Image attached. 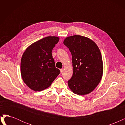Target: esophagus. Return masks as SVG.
<instances>
[{"label": "esophagus", "mask_w": 125, "mask_h": 125, "mask_svg": "<svg viewBox=\"0 0 125 125\" xmlns=\"http://www.w3.org/2000/svg\"><path fill=\"white\" fill-rule=\"evenodd\" d=\"M60 73H62L63 72V71H64V69H60Z\"/></svg>", "instance_id": "esophagus-1"}]
</instances>
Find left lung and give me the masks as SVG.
<instances>
[{
    "label": "left lung",
    "instance_id": "1",
    "mask_svg": "<svg viewBox=\"0 0 125 125\" xmlns=\"http://www.w3.org/2000/svg\"><path fill=\"white\" fill-rule=\"evenodd\" d=\"M63 44L72 55L73 74L68 81L69 88L77 95H86L96 88L103 75L100 49L92 40L78 35L67 37Z\"/></svg>",
    "mask_w": 125,
    "mask_h": 125
}]
</instances>
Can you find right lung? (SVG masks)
Instances as JSON below:
<instances>
[{"mask_svg": "<svg viewBox=\"0 0 125 125\" xmlns=\"http://www.w3.org/2000/svg\"><path fill=\"white\" fill-rule=\"evenodd\" d=\"M59 38L47 36L27 47L21 60L22 78L30 89L41 91L48 88L60 73L52 52Z\"/></svg>", "mask_w": 125, "mask_h": 125, "instance_id": "obj_1", "label": "right lung"}]
</instances>
